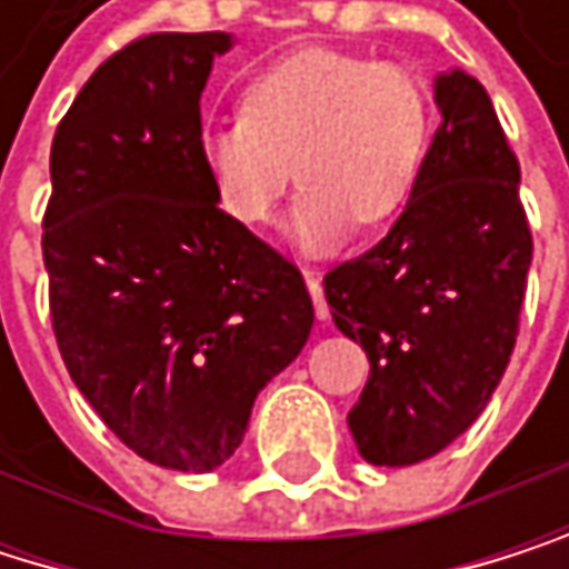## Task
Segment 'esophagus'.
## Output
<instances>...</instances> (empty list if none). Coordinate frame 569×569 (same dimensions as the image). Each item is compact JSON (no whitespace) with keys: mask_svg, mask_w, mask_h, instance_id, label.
I'll return each mask as SVG.
<instances>
[{"mask_svg":"<svg viewBox=\"0 0 569 569\" xmlns=\"http://www.w3.org/2000/svg\"><path fill=\"white\" fill-rule=\"evenodd\" d=\"M305 284H308V295H311V301H315V315L325 321V318H328V301H325V288H321L318 271H305Z\"/></svg>","mask_w":569,"mask_h":569,"instance_id":"esophagus-1","label":"esophagus"}]
</instances>
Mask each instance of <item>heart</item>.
<instances>
[{"instance_id": "heart-1", "label": "heart", "mask_w": 569, "mask_h": 569, "mask_svg": "<svg viewBox=\"0 0 569 569\" xmlns=\"http://www.w3.org/2000/svg\"><path fill=\"white\" fill-rule=\"evenodd\" d=\"M432 143L429 90L399 66L335 49L291 52L241 90V117L207 127L200 160L218 203L258 228L295 180L288 238L338 248L355 221L379 228L409 203Z\"/></svg>"}]
</instances>
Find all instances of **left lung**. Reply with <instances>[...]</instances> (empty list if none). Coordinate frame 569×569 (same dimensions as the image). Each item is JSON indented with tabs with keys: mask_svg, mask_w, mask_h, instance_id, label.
Listing matches in <instances>:
<instances>
[{
	"mask_svg": "<svg viewBox=\"0 0 569 569\" xmlns=\"http://www.w3.org/2000/svg\"><path fill=\"white\" fill-rule=\"evenodd\" d=\"M436 107L442 123L402 218L325 274L338 331L372 366L348 412L372 466L422 462L479 419L510 366L533 261L520 163L489 93L449 69Z\"/></svg>",
	"mask_w": 569,
	"mask_h": 569,
	"instance_id": "1",
	"label": "left lung"
}]
</instances>
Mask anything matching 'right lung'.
Wrapping results in <instances>:
<instances>
[{"label": "right lung", "instance_id": "right-lung-1", "mask_svg": "<svg viewBox=\"0 0 569 569\" xmlns=\"http://www.w3.org/2000/svg\"><path fill=\"white\" fill-rule=\"evenodd\" d=\"M231 32L113 52L62 117L42 218L52 331L97 416L153 466L210 472L305 348L301 271L218 207L200 93Z\"/></svg>", "mask_w": 569, "mask_h": 569}]
</instances>
